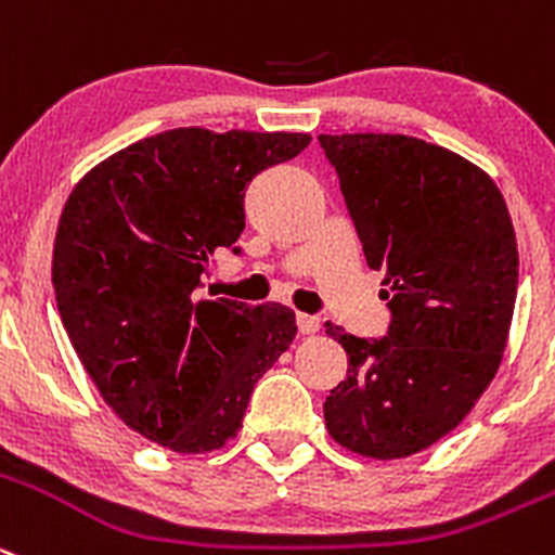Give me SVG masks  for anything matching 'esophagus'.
I'll return each instance as SVG.
<instances>
[{"label":"esophagus","mask_w":555,"mask_h":555,"mask_svg":"<svg viewBox=\"0 0 555 555\" xmlns=\"http://www.w3.org/2000/svg\"><path fill=\"white\" fill-rule=\"evenodd\" d=\"M295 323H298V331H301V334H318L320 331V318L318 314H298V318H295Z\"/></svg>","instance_id":"esophagus-1"}]
</instances>
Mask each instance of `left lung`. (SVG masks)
Wrapping results in <instances>:
<instances>
[{"label": "left lung", "instance_id": "obj_1", "mask_svg": "<svg viewBox=\"0 0 555 555\" xmlns=\"http://www.w3.org/2000/svg\"><path fill=\"white\" fill-rule=\"evenodd\" d=\"M318 142L391 314L372 339L325 323L348 353L325 427L364 457H408L452 433L499 372L517 298L509 210L488 175L438 144L402 133Z\"/></svg>", "mask_w": 555, "mask_h": 555}]
</instances>
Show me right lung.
Instances as JSON below:
<instances>
[{"label":"right lung","instance_id":"obj_1","mask_svg":"<svg viewBox=\"0 0 555 555\" xmlns=\"http://www.w3.org/2000/svg\"><path fill=\"white\" fill-rule=\"evenodd\" d=\"M309 133L175 128L79 180L54 241L56 309L106 405L180 454L221 449L295 336L293 309L202 295L246 227V189Z\"/></svg>","mask_w":555,"mask_h":555}]
</instances>
